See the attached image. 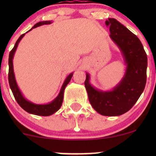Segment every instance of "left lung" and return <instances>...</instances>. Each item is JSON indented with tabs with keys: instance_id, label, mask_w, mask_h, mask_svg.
Here are the masks:
<instances>
[{
	"instance_id": "8db88e82",
	"label": "left lung",
	"mask_w": 156,
	"mask_h": 156,
	"mask_svg": "<svg viewBox=\"0 0 156 156\" xmlns=\"http://www.w3.org/2000/svg\"><path fill=\"white\" fill-rule=\"evenodd\" d=\"M110 37L119 47L127 65L122 81L112 90L101 91L90 84V75L84 81L91 106L106 116H118L133 107L142 94L146 83L147 56L140 39L115 19L106 21Z\"/></svg>"
}]
</instances>
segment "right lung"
Listing matches in <instances>:
<instances>
[{
	"label": "right lung",
	"mask_w": 156,
	"mask_h": 156,
	"mask_svg": "<svg viewBox=\"0 0 156 156\" xmlns=\"http://www.w3.org/2000/svg\"><path fill=\"white\" fill-rule=\"evenodd\" d=\"M52 22L51 21H43V22H39L37 24L34 25L29 31L31 29H34V28L37 27V26H41L42 25H48L50 24ZM28 32V31H27ZM25 34H22L17 41L16 42L15 46L12 49V50L10 52L9 54V73H8V80H9V84L11 90H12V94H13L14 97H15L16 100L18 103V104L21 106L25 111L27 112L30 113V114L36 115H41V116H48L50 115L53 114L56 112V111L59 109L62 106V101H63V94H64V90H65L67 84H69L71 78H72L73 73H71L70 75L66 78L65 81H64L63 84H62V88L60 90L59 95L56 97L55 100H53L51 103H48V104H34V103H31V102L29 101L26 100L22 94L21 91L19 89L18 85L16 81L15 75H14L13 72V65H12V59H13L14 53H15L16 50L17 46H18L19 43L21 41V39L24 37Z\"/></svg>",
	"instance_id": "1"
}]
</instances>
